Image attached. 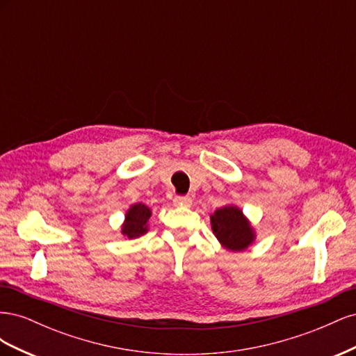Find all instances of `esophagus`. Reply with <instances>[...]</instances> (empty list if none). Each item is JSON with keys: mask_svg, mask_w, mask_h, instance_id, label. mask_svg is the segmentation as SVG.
<instances>
[{"mask_svg": "<svg viewBox=\"0 0 356 356\" xmlns=\"http://www.w3.org/2000/svg\"><path fill=\"white\" fill-rule=\"evenodd\" d=\"M193 203V199L190 196H175L174 197V204L177 207H190Z\"/></svg>", "mask_w": 356, "mask_h": 356, "instance_id": "1", "label": "esophagus"}]
</instances>
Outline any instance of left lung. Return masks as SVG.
Instances as JSON below:
<instances>
[{
  "mask_svg": "<svg viewBox=\"0 0 356 356\" xmlns=\"http://www.w3.org/2000/svg\"><path fill=\"white\" fill-rule=\"evenodd\" d=\"M211 225L215 238L227 251H245L255 241V230L251 221L236 204H225L215 211L211 215Z\"/></svg>",
  "mask_w": 356,
  "mask_h": 356,
  "instance_id": "1",
  "label": "left lung"
}]
</instances>
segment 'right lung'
<instances>
[{
  "mask_svg": "<svg viewBox=\"0 0 356 356\" xmlns=\"http://www.w3.org/2000/svg\"><path fill=\"white\" fill-rule=\"evenodd\" d=\"M152 217V209L147 204L135 203L127 209L122 224V234L127 239H136L148 232V220Z\"/></svg>",
  "mask_w": 356,
  "mask_h": 356,
  "instance_id": "right-lung-1",
  "label": "right lung"
}]
</instances>
